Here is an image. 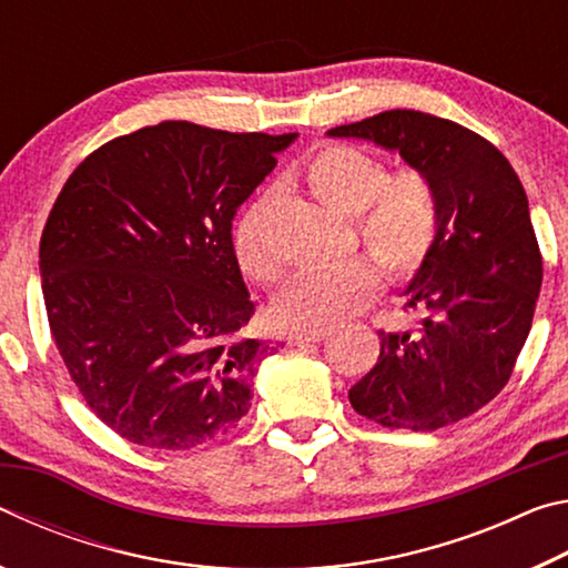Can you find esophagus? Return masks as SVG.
<instances>
[{
  "instance_id": "esophagus-1",
  "label": "esophagus",
  "mask_w": 568,
  "mask_h": 568,
  "mask_svg": "<svg viewBox=\"0 0 568 568\" xmlns=\"http://www.w3.org/2000/svg\"><path fill=\"white\" fill-rule=\"evenodd\" d=\"M328 331L321 328V331H303V333H291L287 335V343L291 345H305V343H318L323 341Z\"/></svg>"
}]
</instances>
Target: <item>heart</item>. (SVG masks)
I'll list each match as a JSON object with an SVG mask.
<instances>
[{"instance_id":"1","label":"heart","mask_w":568,"mask_h":568,"mask_svg":"<svg viewBox=\"0 0 568 568\" xmlns=\"http://www.w3.org/2000/svg\"><path fill=\"white\" fill-rule=\"evenodd\" d=\"M303 180L325 207L355 217L361 243L390 275H408L426 261L438 237V200L418 170L388 175L383 162L348 145H328L305 162ZM273 195L257 197L235 227V255L255 283H277L285 261L271 243ZM378 275L371 263L315 267L275 297L273 321L285 331L333 328L368 305Z\"/></svg>"}]
</instances>
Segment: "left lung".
<instances>
[{"label":"left lung","mask_w":568,"mask_h":568,"mask_svg":"<svg viewBox=\"0 0 568 568\" xmlns=\"http://www.w3.org/2000/svg\"><path fill=\"white\" fill-rule=\"evenodd\" d=\"M328 138L398 152L430 180L438 237L406 287L418 331H381L351 406L386 428L436 430L498 396L531 331L541 253L521 180L491 142L450 120L390 110Z\"/></svg>","instance_id":"1"}]
</instances>
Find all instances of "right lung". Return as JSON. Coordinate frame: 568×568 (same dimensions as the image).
Segmentation results:
<instances>
[{
  "label": "right lung",
  "mask_w": 568,
  "mask_h": 568,
  "mask_svg": "<svg viewBox=\"0 0 568 568\" xmlns=\"http://www.w3.org/2000/svg\"><path fill=\"white\" fill-rule=\"evenodd\" d=\"M297 132L160 122L94 150L47 217V318L74 386L130 444L185 450L233 430L261 363L233 247L240 205Z\"/></svg>",
  "instance_id": "1"
}]
</instances>
